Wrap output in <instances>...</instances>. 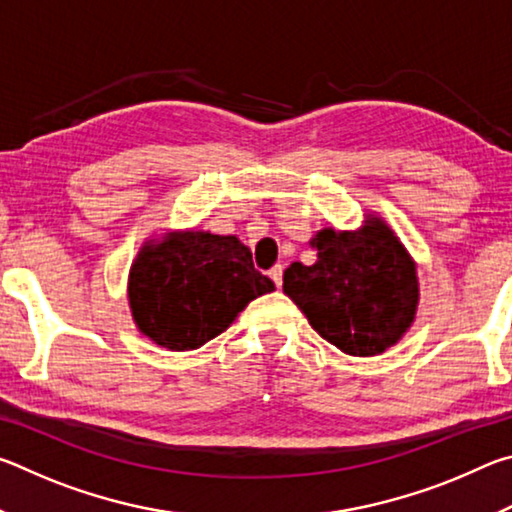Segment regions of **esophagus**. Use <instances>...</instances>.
<instances>
[{"mask_svg": "<svg viewBox=\"0 0 512 512\" xmlns=\"http://www.w3.org/2000/svg\"><path fill=\"white\" fill-rule=\"evenodd\" d=\"M282 271H284L282 264H275V266L271 268V271H268V277H271V280L275 282V287H277V289L282 287Z\"/></svg>", "mask_w": 512, "mask_h": 512, "instance_id": "esophagus-1", "label": "esophagus"}]
</instances>
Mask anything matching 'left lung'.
<instances>
[{"label": "left lung", "mask_w": 512, "mask_h": 512, "mask_svg": "<svg viewBox=\"0 0 512 512\" xmlns=\"http://www.w3.org/2000/svg\"><path fill=\"white\" fill-rule=\"evenodd\" d=\"M316 264L293 262L282 289L309 325L352 357H375L402 339L418 309V273L379 216L359 230L325 228L309 241Z\"/></svg>", "instance_id": "1"}]
</instances>
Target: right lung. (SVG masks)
Segmentation results:
<instances>
[{"instance_id":"obj_1","label":"right lung","mask_w":512,"mask_h":512,"mask_svg":"<svg viewBox=\"0 0 512 512\" xmlns=\"http://www.w3.org/2000/svg\"><path fill=\"white\" fill-rule=\"evenodd\" d=\"M275 284L255 271L235 235L187 230L146 241L128 275V302L144 336L167 350H196Z\"/></svg>"}]
</instances>
